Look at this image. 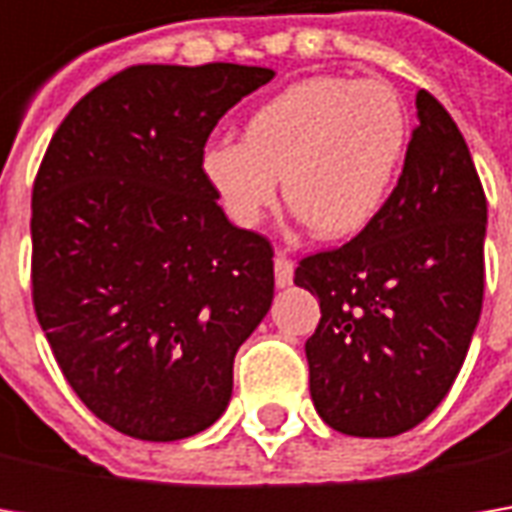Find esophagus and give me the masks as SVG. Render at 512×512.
I'll return each mask as SVG.
<instances>
[{
  "label": "esophagus",
  "mask_w": 512,
  "mask_h": 512,
  "mask_svg": "<svg viewBox=\"0 0 512 512\" xmlns=\"http://www.w3.org/2000/svg\"><path fill=\"white\" fill-rule=\"evenodd\" d=\"M273 270H276V285H279V287L293 285V262L287 259L285 250H276V259H273Z\"/></svg>",
  "instance_id": "1"
}]
</instances>
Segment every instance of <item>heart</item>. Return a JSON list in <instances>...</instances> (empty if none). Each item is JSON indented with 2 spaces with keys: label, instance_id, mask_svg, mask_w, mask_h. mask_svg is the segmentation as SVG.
Returning <instances> with one entry per match:
<instances>
[{
  "label": "heart",
  "instance_id": "1",
  "mask_svg": "<svg viewBox=\"0 0 512 512\" xmlns=\"http://www.w3.org/2000/svg\"><path fill=\"white\" fill-rule=\"evenodd\" d=\"M407 153V116L379 79L307 76L247 116L245 139H213L202 176L239 227L285 199L319 239H350L393 196Z\"/></svg>",
  "mask_w": 512,
  "mask_h": 512
}]
</instances>
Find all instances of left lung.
I'll list each match as a JSON object with an SVG mask.
<instances>
[{"label": "left lung", "mask_w": 512, "mask_h": 512, "mask_svg": "<svg viewBox=\"0 0 512 512\" xmlns=\"http://www.w3.org/2000/svg\"><path fill=\"white\" fill-rule=\"evenodd\" d=\"M416 116L382 216L347 245L305 256L293 276L322 307L305 344L313 407L333 430L362 439L399 436L439 407L482 313L479 173L427 90Z\"/></svg>", "instance_id": "1"}]
</instances>
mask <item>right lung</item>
<instances>
[{"label": "right lung", "instance_id": "obj_1", "mask_svg": "<svg viewBox=\"0 0 512 512\" xmlns=\"http://www.w3.org/2000/svg\"><path fill=\"white\" fill-rule=\"evenodd\" d=\"M270 68L133 65L82 96L33 182L30 285L68 384L142 442L207 430L273 302V247L230 225L202 150Z\"/></svg>", "mask_w": 512, "mask_h": 512}]
</instances>
